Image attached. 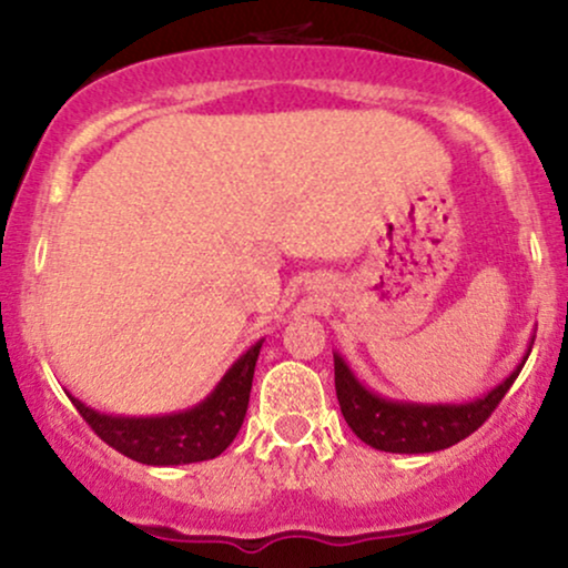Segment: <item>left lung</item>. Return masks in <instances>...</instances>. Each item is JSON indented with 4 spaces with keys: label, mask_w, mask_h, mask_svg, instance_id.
Instances as JSON below:
<instances>
[{
    "label": "left lung",
    "mask_w": 568,
    "mask_h": 568,
    "mask_svg": "<svg viewBox=\"0 0 568 568\" xmlns=\"http://www.w3.org/2000/svg\"><path fill=\"white\" fill-rule=\"evenodd\" d=\"M534 336L526 347L524 357L497 387L486 395L465 403H416L397 400L374 393L355 376L349 363L338 352H334V374H336V397L342 406L344 422L363 443H368L376 452L389 454H433L454 443L465 440L491 416L499 406L507 389L518 379L520 368L529 361Z\"/></svg>",
    "instance_id": "8db88e82"
}]
</instances>
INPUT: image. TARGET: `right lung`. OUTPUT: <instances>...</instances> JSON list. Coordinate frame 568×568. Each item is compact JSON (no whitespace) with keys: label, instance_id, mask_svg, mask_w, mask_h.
<instances>
[{"label":"right lung","instance_id":"obj_1","mask_svg":"<svg viewBox=\"0 0 568 568\" xmlns=\"http://www.w3.org/2000/svg\"><path fill=\"white\" fill-rule=\"evenodd\" d=\"M262 344L264 338L251 344L197 406L173 410V414H101V410L84 406L80 397L71 393L67 395L82 414V419L95 429L98 438L141 465L175 467L216 459L221 452L230 448V443L237 438L240 427H243Z\"/></svg>","mask_w":568,"mask_h":568}]
</instances>
